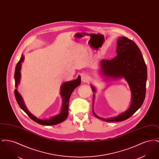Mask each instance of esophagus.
I'll list each match as a JSON object with an SVG mask.
<instances>
[{"label": "esophagus", "instance_id": "1", "mask_svg": "<svg viewBox=\"0 0 159 159\" xmlns=\"http://www.w3.org/2000/svg\"><path fill=\"white\" fill-rule=\"evenodd\" d=\"M81 79H82V81L83 83H85V82H87L88 80V76L85 74H82L81 75Z\"/></svg>", "mask_w": 159, "mask_h": 159}]
</instances>
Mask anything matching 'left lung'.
Returning a JSON list of instances; mask_svg holds the SVG:
<instances>
[{"label":"left lung","mask_w":159,"mask_h":159,"mask_svg":"<svg viewBox=\"0 0 159 159\" xmlns=\"http://www.w3.org/2000/svg\"><path fill=\"white\" fill-rule=\"evenodd\" d=\"M117 56L111 60H102L99 72L107 79H125L131 91V102L128 110L118 116L110 118L100 117L93 111V102L96 88L91 84L93 92L92 112L94 116L103 121H121L128 119L141 107L144 102L147 79V66L141 52L136 43L126 37L117 40Z\"/></svg>","instance_id":"1"}]
</instances>
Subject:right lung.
Wrapping results in <instances>:
<instances>
[{"label": "right lung", "mask_w": 159, "mask_h": 159, "mask_svg": "<svg viewBox=\"0 0 159 159\" xmlns=\"http://www.w3.org/2000/svg\"><path fill=\"white\" fill-rule=\"evenodd\" d=\"M24 60V57L22 54L21 57L20 58V60L18 61L17 63L16 67H15V86L16 89L14 91L15 98L17 101V103L18 104L20 108L23 110V111L27 114L29 117L32 119L33 121L38 123L40 125H46V126H51L55 125L58 123H60L61 122L64 121L68 114V105H69V101L70 98L71 97V95L73 91L76 89V88L79 86L81 83V77L78 76V77L75 79L71 81H68L64 82L61 84L60 88V94L62 99V104L61 110L60 113L50 117L48 119H38L36 116L33 115L28 110L25 105L24 104L23 98L20 93L17 91V88L18 84L20 83L21 80V64L22 62Z\"/></svg>", "instance_id": "right-lung-1"}]
</instances>
